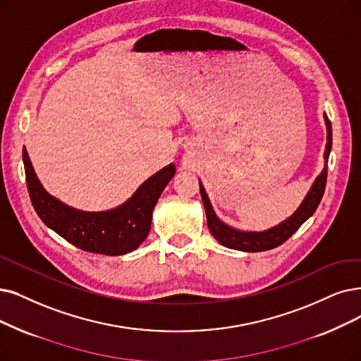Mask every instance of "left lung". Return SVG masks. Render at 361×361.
Instances as JSON below:
<instances>
[{"instance_id": "left-lung-1", "label": "left lung", "mask_w": 361, "mask_h": 361, "mask_svg": "<svg viewBox=\"0 0 361 361\" xmlns=\"http://www.w3.org/2000/svg\"><path fill=\"white\" fill-rule=\"evenodd\" d=\"M324 120L327 126V143H326V152H324L326 166L319 175V178L315 179L310 192L307 194L305 200L302 201L299 209L290 216L289 219H286L277 226H274L268 231H262V233H246V231H238L235 228L225 225L222 221L218 219V216L214 214L209 197L203 188V185L200 182V192L206 209L207 226L210 229L212 235L218 240L222 246L228 249H234V250H243V252H265V250L276 249L286 240H289L300 228V225L304 224L310 216H312L315 209L319 207L324 194L326 180H327V160L331 149V124L327 118V115H324Z\"/></svg>"}]
</instances>
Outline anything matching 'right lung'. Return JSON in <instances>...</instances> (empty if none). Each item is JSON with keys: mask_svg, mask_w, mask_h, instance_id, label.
<instances>
[{"mask_svg": "<svg viewBox=\"0 0 361 361\" xmlns=\"http://www.w3.org/2000/svg\"><path fill=\"white\" fill-rule=\"evenodd\" d=\"M23 164L27 192L39 219L75 247L108 256L132 252L147 238L152 210L176 171L175 164L157 171L139 186L130 200L117 209L81 212L63 204L42 188L25 148Z\"/></svg>", "mask_w": 361, "mask_h": 361, "instance_id": "obj_1", "label": "right lung"}]
</instances>
